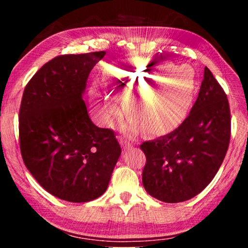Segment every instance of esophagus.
I'll return each mask as SVG.
<instances>
[{
	"label": "esophagus",
	"instance_id": "1",
	"mask_svg": "<svg viewBox=\"0 0 248 248\" xmlns=\"http://www.w3.org/2000/svg\"><path fill=\"white\" fill-rule=\"evenodd\" d=\"M120 144L124 150L130 149L133 146V142L131 140H128L127 138H120Z\"/></svg>",
	"mask_w": 248,
	"mask_h": 248
}]
</instances>
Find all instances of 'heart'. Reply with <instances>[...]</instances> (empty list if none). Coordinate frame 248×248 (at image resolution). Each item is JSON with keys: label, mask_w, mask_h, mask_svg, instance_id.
Segmentation results:
<instances>
[{"label": "heart", "mask_w": 248, "mask_h": 248, "mask_svg": "<svg viewBox=\"0 0 248 248\" xmlns=\"http://www.w3.org/2000/svg\"><path fill=\"white\" fill-rule=\"evenodd\" d=\"M105 77L121 98L128 89H134L124 98L125 111L132 118V128L141 124L150 134H163L177 127L187 116L194 98V77H187L184 69H170V64L118 60L107 66ZM158 80L160 84L155 86ZM93 108L95 116L108 125L123 115L120 104L98 90L93 92Z\"/></svg>", "instance_id": "heart-1"}]
</instances>
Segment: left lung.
Masks as SVG:
<instances>
[{"instance_id": "left-lung-1", "label": "left lung", "mask_w": 248, "mask_h": 248, "mask_svg": "<svg viewBox=\"0 0 248 248\" xmlns=\"http://www.w3.org/2000/svg\"><path fill=\"white\" fill-rule=\"evenodd\" d=\"M231 112L224 90L207 66L190 114L174 131L143 142L145 190L169 203L200 194L219 170L228 152Z\"/></svg>"}]
</instances>
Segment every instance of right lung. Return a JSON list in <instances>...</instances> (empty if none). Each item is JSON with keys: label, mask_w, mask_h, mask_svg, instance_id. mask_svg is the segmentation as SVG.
Instances as JSON below:
<instances>
[{"label": "right lung", "mask_w": 248, "mask_h": 248, "mask_svg": "<svg viewBox=\"0 0 248 248\" xmlns=\"http://www.w3.org/2000/svg\"><path fill=\"white\" fill-rule=\"evenodd\" d=\"M105 54L53 58L27 83L20 103L25 165L44 189L70 202L102 196L121 154L114 130L96 127L82 99L90 72Z\"/></svg>", "instance_id": "obj_1"}]
</instances>
